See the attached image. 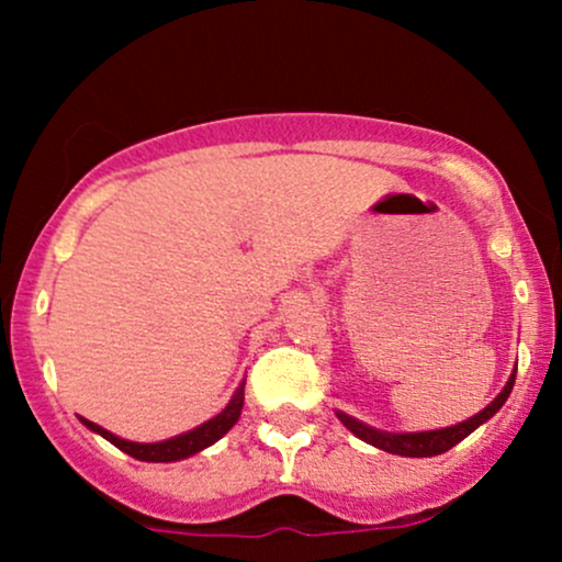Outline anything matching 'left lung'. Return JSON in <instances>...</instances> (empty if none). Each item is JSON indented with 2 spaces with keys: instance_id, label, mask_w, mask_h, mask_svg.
<instances>
[{
  "instance_id": "8db88e82",
  "label": "left lung",
  "mask_w": 562,
  "mask_h": 562,
  "mask_svg": "<svg viewBox=\"0 0 562 562\" xmlns=\"http://www.w3.org/2000/svg\"><path fill=\"white\" fill-rule=\"evenodd\" d=\"M515 372H518V364H515L513 375H509L505 389L499 391V396H496L492 404L483 406L479 415L468 417V420H462L457 425H449V428L415 430V434H393V430L372 428V425L357 420V417L346 415V412H340V409H335V415H338V420L344 423L353 436L362 438V441L370 443V447L383 449V451H389V454H398V457H436V454H443V451H449L451 447H457L462 438H468L475 428H481L483 423L492 420L496 412L502 409V404L507 402L509 391H513Z\"/></svg>"
}]
</instances>
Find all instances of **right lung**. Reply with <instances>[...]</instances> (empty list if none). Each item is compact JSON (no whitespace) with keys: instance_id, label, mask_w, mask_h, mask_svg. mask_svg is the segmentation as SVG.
<instances>
[{"instance_id":"1","label":"right lung","mask_w":562,"mask_h":562,"mask_svg":"<svg viewBox=\"0 0 562 562\" xmlns=\"http://www.w3.org/2000/svg\"><path fill=\"white\" fill-rule=\"evenodd\" d=\"M243 402H245V380L240 385H237V391L232 393L229 404L224 406V409L218 412L216 417H211V420L198 425V428L187 430V434H179V436L166 438V441H156V443L128 441V438L115 436V434H111V430L102 428V425L87 420V417H79V420L87 425L92 434L102 436L105 441H111L113 447L126 451V454L134 457V460H142V462H179V460H187V457L198 454V451L209 449L211 443H216L218 438L227 434L232 425L240 420Z\"/></svg>"}]
</instances>
